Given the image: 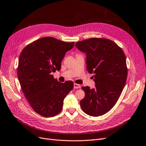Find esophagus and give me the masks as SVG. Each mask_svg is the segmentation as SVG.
Segmentation results:
<instances>
[{
  "instance_id": "esophagus-1",
  "label": "esophagus",
  "mask_w": 146,
  "mask_h": 146,
  "mask_svg": "<svg viewBox=\"0 0 146 146\" xmlns=\"http://www.w3.org/2000/svg\"><path fill=\"white\" fill-rule=\"evenodd\" d=\"M81 87V86L78 84H77V83H74V89H80Z\"/></svg>"
}]
</instances>
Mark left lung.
Returning a JSON list of instances; mask_svg holds the SVG:
<instances>
[{
    "label": "left lung",
    "instance_id": "8db88e82",
    "mask_svg": "<svg viewBox=\"0 0 146 146\" xmlns=\"http://www.w3.org/2000/svg\"><path fill=\"white\" fill-rule=\"evenodd\" d=\"M86 53L87 71L93 74L95 87H82L85 96L80 101L83 111L100 116L111 109L118 101L125 85L127 68L123 51L113 40L93 38L75 44Z\"/></svg>",
    "mask_w": 146,
    "mask_h": 146
}]
</instances>
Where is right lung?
Returning a JSON list of instances; mask_svg holds the SVG:
<instances>
[{"label":"right lung","instance_id":"1","mask_svg":"<svg viewBox=\"0 0 146 146\" xmlns=\"http://www.w3.org/2000/svg\"><path fill=\"white\" fill-rule=\"evenodd\" d=\"M74 45V42L44 37L28 44L21 52L17 74L21 90L33 110L43 117L59 114L64 99L73 89L72 81L62 83L51 72L59 71L62 59Z\"/></svg>","mask_w":146,"mask_h":146}]
</instances>
